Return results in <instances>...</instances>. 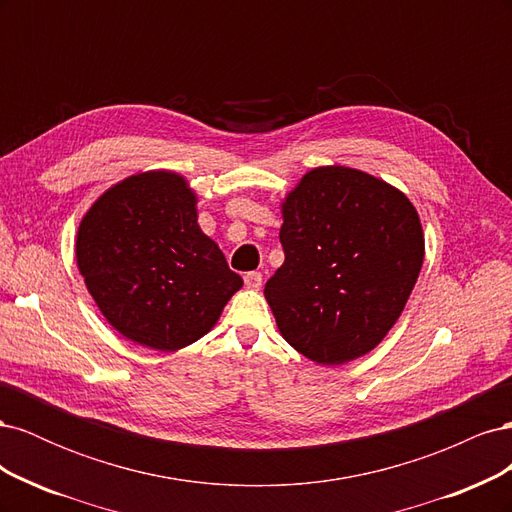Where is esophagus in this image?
Masks as SVG:
<instances>
[{
	"label": "esophagus",
	"instance_id": "esophagus-1",
	"mask_svg": "<svg viewBox=\"0 0 512 512\" xmlns=\"http://www.w3.org/2000/svg\"><path fill=\"white\" fill-rule=\"evenodd\" d=\"M243 280H245V286H247V288H250V290H258V288L262 286V275H260L258 271H252V273H247V275L243 277Z\"/></svg>",
	"mask_w": 512,
	"mask_h": 512
}]
</instances>
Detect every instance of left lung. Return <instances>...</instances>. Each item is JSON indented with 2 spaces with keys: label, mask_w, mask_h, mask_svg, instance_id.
<instances>
[{
  "label": "left lung",
  "mask_w": 512,
  "mask_h": 512,
  "mask_svg": "<svg viewBox=\"0 0 512 512\" xmlns=\"http://www.w3.org/2000/svg\"><path fill=\"white\" fill-rule=\"evenodd\" d=\"M284 265L265 299L286 342L320 365L374 350L395 327L425 258L410 198L350 166L307 170L282 200Z\"/></svg>",
  "instance_id": "8db88e82"
}]
</instances>
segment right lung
<instances>
[{"instance_id": "1", "label": "right lung", "mask_w": 512, "mask_h": 512, "mask_svg": "<svg viewBox=\"0 0 512 512\" xmlns=\"http://www.w3.org/2000/svg\"><path fill=\"white\" fill-rule=\"evenodd\" d=\"M198 194L175 170L111 185L76 232V267L102 316L130 342L177 352L207 335L243 280L198 226Z\"/></svg>"}]
</instances>
